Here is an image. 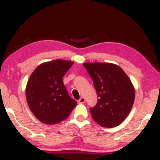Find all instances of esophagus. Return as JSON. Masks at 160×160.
Listing matches in <instances>:
<instances>
[{"mask_svg": "<svg viewBox=\"0 0 160 160\" xmlns=\"http://www.w3.org/2000/svg\"><path fill=\"white\" fill-rule=\"evenodd\" d=\"M85 102H86V99L84 97H81V98L78 100V103H80V104H83Z\"/></svg>", "mask_w": 160, "mask_h": 160, "instance_id": "1", "label": "esophagus"}]
</instances>
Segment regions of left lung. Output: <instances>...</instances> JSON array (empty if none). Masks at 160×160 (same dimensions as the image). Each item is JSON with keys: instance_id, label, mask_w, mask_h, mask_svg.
Here are the masks:
<instances>
[{"instance_id": "left-lung-1", "label": "left lung", "mask_w": 160, "mask_h": 160, "mask_svg": "<svg viewBox=\"0 0 160 160\" xmlns=\"http://www.w3.org/2000/svg\"><path fill=\"white\" fill-rule=\"evenodd\" d=\"M90 75L98 95L92 117L102 127L119 126L128 117L135 101V89L120 66L112 63L82 64Z\"/></svg>"}]
</instances>
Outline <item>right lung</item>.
Here are the masks:
<instances>
[{
	"label": "right lung",
	"mask_w": 160,
	"mask_h": 160,
	"mask_svg": "<svg viewBox=\"0 0 160 160\" xmlns=\"http://www.w3.org/2000/svg\"><path fill=\"white\" fill-rule=\"evenodd\" d=\"M74 62L56 59L40 64L28 80L25 94L31 111L43 123L52 125L68 117L77 105L62 78Z\"/></svg>",
	"instance_id": "right-lung-1"
}]
</instances>
